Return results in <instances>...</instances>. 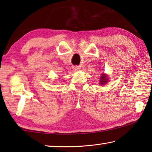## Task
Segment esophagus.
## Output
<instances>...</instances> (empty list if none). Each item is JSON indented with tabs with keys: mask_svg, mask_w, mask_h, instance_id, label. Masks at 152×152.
<instances>
[{
	"mask_svg": "<svg viewBox=\"0 0 152 152\" xmlns=\"http://www.w3.org/2000/svg\"><path fill=\"white\" fill-rule=\"evenodd\" d=\"M80 68L79 66H74V70L76 71V72H78V71H80Z\"/></svg>",
	"mask_w": 152,
	"mask_h": 152,
	"instance_id": "1",
	"label": "esophagus"
}]
</instances>
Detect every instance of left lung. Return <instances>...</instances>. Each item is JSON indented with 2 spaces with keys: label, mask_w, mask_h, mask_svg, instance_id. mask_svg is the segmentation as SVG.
Segmentation results:
<instances>
[{
  "label": "left lung",
  "mask_w": 152,
  "mask_h": 152,
  "mask_svg": "<svg viewBox=\"0 0 152 152\" xmlns=\"http://www.w3.org/2000/svg\"><path fill=\"white\" fill-rule=\"evenodd\" d=\"M108 77H107V76L106 75V74H101L100 76V85H104L105 84H106L107 81H108Z\"/></svg>",
  "instance_id": "8db88e82"
}]
</instances>
